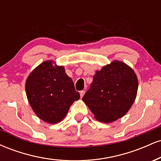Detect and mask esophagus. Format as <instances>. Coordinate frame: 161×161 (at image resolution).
<instances>
[{
  "label": "esophagus",
  "instance_id": "34e87169",
  "mask_svg": "<svg viewBox=\"0 0 161 161\" xmlns=\"http://www.w3.org/2000/svg\"><path fill=\"white\" fill-rule=\"evenodd\" d=\"M85 92H85L84 90H82V91H80V92H79V93H80V97H83V95H84Z\"/></svg>",
  "mask_w": 161,
  "mask_h": 161
}]
</instances>
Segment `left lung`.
<instances>
[{"instance_id":"left-lung-1","label":"left lung","mask_w":161,"mask_h":161,"mask_svg":"<svg viewBox=\"0 0 161 161\" xmlns=\"http://www.w3.org/2000/svg\"><path fill=\"white\" fill-rule=\"evenodd\" d=\"M137 91L138 79L134 70L125 63L114 60L96 71L82 101L96 119L112 123L129 111Z\"/></svg>"}]
</instances>
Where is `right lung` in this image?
Here are the masks:
<instances>
[{
  "mask_svg": "<svg viewBox=\"0 0 161 161\" xmlns=\"http://www.w3.org/2000/svg\"><path fill=\"white\" fill-rule=\"evenodd\" d=\"M53 64L52 60L42 63L25 82L27 98L33 111L51 124L61 121L72 104L80 98L64 66Z\"/></svg>",
  "mask_w": 161,
  "mask_h": 161,
  "instance_id": "add662e5",
  "label": "right lung"
}]
</instances>
